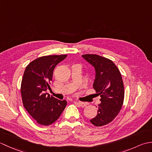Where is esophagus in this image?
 <instances>
[{
  "label": "esophagus",
  "mask_w": 152,
  "mask_h": 152,
  "mask_svg": "<svg viewBox=\"0 0 152 152\" xmlns=\"http://www.w3.org/2000/svg\"><path fill=\"white\" fill-rule=\"evenodd\" d=\"M76 104H78L80 106H81V107H85V106L87 105V103L86 102H83L76 101Z\"/></svg>",
  "instance_id": "1"
}]
</instances>
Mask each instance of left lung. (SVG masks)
Segmentation results:
<instances>
[{"label":"left lung","mask_w":152,"mask_h":152,"mask_svg":"<svg viewBox=\"0 0 152 152\" xmlns=\"http://www.w3.org/2000/svg\"><path fill=\"white\" fill-rule=\"evenodd\" d=\"M83 58L94 66L95 79L93 87L101 96V104L93 125H106L113 121L120 112L124 100V86L121 74L113 61L95 54L83 55Z\"/></svg>","instance_id":"8db88e82"}]
</instances>
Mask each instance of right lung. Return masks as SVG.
Segmentation results:
<instances>
[{
    "instance_id": "1",
    "label": "right lung",
    "mask_w": 152,
    "mask_h": 152,
    "mask_svg": "<svg viewBox=\"0 0 152 152\" xmlns=\"http://www.w3.org/2000/svg\"><path fill=\"white\" fill-rule=\"evenodd\" d=\"M67 55L43 56L27 66L21 84L23 104L32 117L42 125L52 124L59 118L67 102L46 93L50 88L53 72Z\"/></svg>"
}]
</instances>
